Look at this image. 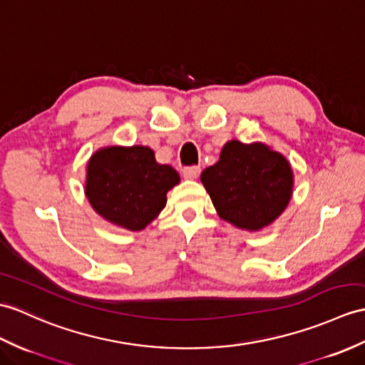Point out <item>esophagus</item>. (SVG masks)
<instances>
[{
	"label": "esophagus",
	"instance_id": "34e87169",
	"mask_svg": "<svg viewBox=\"0 0 365 365\" xmlns=\"http://www.w3.org/2000/svg\"><path fill=\"white\" fill-rule=\"evenodd\" d=\"M182 174L186 180H196L200 174V168L199 166H188L183 169Z\"/></svg>",
	"mask_w": 365,
	"mask_h": 365
}]
</instances>
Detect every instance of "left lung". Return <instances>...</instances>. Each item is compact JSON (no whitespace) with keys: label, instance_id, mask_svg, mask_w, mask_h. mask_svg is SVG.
<instances>
[{"label":"left lung","instance_id":"obj_1","mask_svg":"<svg viewBox=\"0 0 365 365\" xmlns=\"http://www.w3.org/2000/svg\"><path fill=\"white\" fill-rule=\"evenodd\" d=\"M200 182L219 217L241 230L259 232L289 205L294 173L287 158L267 144L232 140Z\"/></svg>","mask_w":365,"mask_h":365}]
</instances>
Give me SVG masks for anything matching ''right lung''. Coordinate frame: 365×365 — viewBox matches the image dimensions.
Listing matches in <instances>:
<instances>
[{
  "label": "right lung",
  "mask_w": 365,
  "mask_h": 365,
  "mask_svg": "<svg viewBox=\"0 0 365 365\" xmlns=\"http://www.w3.org/2000/svg\"><path fill=\"white\" fill-rule=\"evenodd\" d=\"M179 182V173L157 163L148 146H107L88 160L86 196L107 222L140 232L162 213L168 191Z\"/></svg>",
  "instance_id": "add662e5"
}]
</instances>
